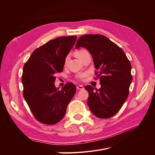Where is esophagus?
<instances>
[{"mask_svg":"<svg viewBox=\"0 0 155 155\" xmlns=\"http://www.w3.org/2000/svg\"><path fill=\"white\" fill-rule=\"evenodd\" d=\"M77 89H78V90H79V91L83 90L84 87H83L82 85H78V86H77Z\"/></svg>","mask_w":155,"mask_h":155,"instance_id":"obj_1","label":"esophagus"}]
</instances>
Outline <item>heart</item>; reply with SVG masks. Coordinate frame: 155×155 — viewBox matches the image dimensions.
I'll return each instance as SVG.
<instances>
[{
	"label": "heart",
	"mask_w": 155,
	"mask_h": 155,
	"mask_svg": "<svg viewBox=\"0 0 155 155\" xmlns=\"http://www.w3.org/2000/svg\"><path fill=\"white\" fill-rule=\"evenodd\" d=\"M88 51L85 50H78L76 52V55L77 56V58H79V59H81V58H83V56L84 55V54H86ZM67 61H68V57H67L64 59V64H66L67 63ZM86 76V74H79L76 76V78L78 79H83Z\"/></svg>",
	"instance_id": "1"
}]
</instances>
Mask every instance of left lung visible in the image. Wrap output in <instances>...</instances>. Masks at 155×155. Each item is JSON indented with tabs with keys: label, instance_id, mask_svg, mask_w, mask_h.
Instances as JSON below:
<instances>
[{
	"label": "left lung",
	"instance_id": "8db88e82",
	"mask_svg": "<svg viewBox=\"0 0 155 155\" xmlns=\"http://www.w3.org/2000/svg\"><path fill=\"white\" fill-rule=\"evenodd\" d=\"M86 48L93 58L96 76L101 88L98 90L91 85L87 104L97 118H109L115 115L127 99L132 82L131 64L124 51L104 35L87 34L78 39L76 48ZM98 71H97V70Z\"/></svg>",
	"mask_w": 155,
	"mask_h": 155
}]
</instances>
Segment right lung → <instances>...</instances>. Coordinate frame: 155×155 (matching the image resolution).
<instances>
[{
  "label": "right lung",
  "instance_id": "add662e5",
  "mask_svg": "<svg viewBox=\"0 0 155 155\" xmlns=\"http://www.w3.org/2000/svg\"><path fill=\"white\" fill-rule=\"evenodd\" d=\"M77 36L59 37L35 49L23 67V96L37 120L46 125L58 123L76 91L72 83L61 90L55 87V74L63 70L64 59Z\"/></svg>",
  "mask_w": 155,
  "mask_h": 155
}]
</instances>
